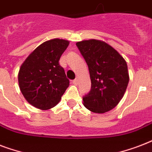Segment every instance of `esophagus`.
<instances>
[{"label": "esophagus", "mask_w": 152, "mask_h": 152, "mask_svg": "<svg viewBox=\"0 0 152 152\" xmlns=\"http://www.w3.org/2000/svg\"><path fill=\"white\" fill-rule=\"evenodd\" d=\"M78 81H79L78 78H76L75 80H72V83H73V84H77V83H78Z\"/></svg>", "instance_id": "esophagus-1"}]
</instances>
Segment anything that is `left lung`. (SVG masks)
I'll return each instance as SVG.
<instances>
[{"instance_id":"1","label":"left lung","mask_w":152,"mask_h":152,"mask_svg":"<svg viewBox=\"0 0 152 152\" xmlns=\"http://www.w3.org/2000/svg\"><path fill=\"white\" fill-rule=\"evenodd\" d=\"M90 72L91 88L83 97L91 112L103 113L114 108L122 99L129 76L125 59L104 42L86 40L76 43Z\"/></svg>"}]
</instances>
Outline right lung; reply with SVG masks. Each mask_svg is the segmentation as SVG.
<instances>
[{
	"mask_svg": "<svg viewBox=\"0 0 152 152\" xmlns=\"http://www.w3.org/2000/svg\"><path fill=\"white\" fill-rule=\"evenodd\" d=\"M69 41L55 39L38 46L23 63L18 74L20 91L28 102L40 110L56 106L69 85L59 64Z\"/></svg>",
	"mask_w": 152,
	"mask_h": 152,
	"instance_id": "right-lung-1",
	"label": "right lung"
}]
</instances>
